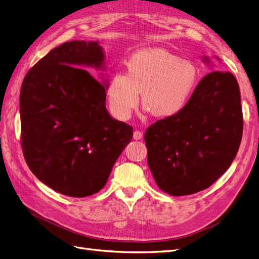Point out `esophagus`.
Instances as JSON below:
<instances>
[{
    "mask_svg": "<svg viewBox=\"0 0 259 259\" xmlns=\"http://www.w3.org/2000/svg\"><path fill=\"white\" fill-rule=\"evenodd\" d=\"M133 136H134L135 140H139V139L143 138V133L140 132V131H135L134 132V135H133Z\"/></svg>",
    "mask_w": 259,
    "mask_h": 259,
    "instance_id": "1",
    "label": "esophagus"
}]
</instances>
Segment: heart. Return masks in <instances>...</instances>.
I'll use <instances>...</instances> for the list:
<instances>
[{
    "label": "heart",
    "mask_w": 259,
    "mask_h": 259,
    "mask_svg": "<svg viewBox=\"0 0 259 259\" xmlns=\"http://www.w3.org/2000/svg\"><path fill=\"white\" fill-rule=\"evenodd\" d=\"M125 74L114 73L107 83L106 97L111 113L126 120L143 92L146 109L155 116L178 114L189 103L199 81L192 62L162 49L138 51L125 64Z\"/></svg>",
    "instance_id": "b5f03b06"
}]
</instances>
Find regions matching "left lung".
I'll list each match as a JSON object with an SVG mask.
<instances>
[{
  "label": "left lung",
  "mask_w": 259,
  "mask_h": 259,
  "mask_svg": "<svg viewBox=\"0 0 259 259\" xmlns=\"http://www.w3.org/2000/svg\"><path fill=\"white\" fill-rule=\"evenodd\" d=\"M242 133L237 79L230 72L206 74L182 111L156 121L145 133L156 185L175 197L206 189L231 165Z\"/></svg>",
  "instance_id": "obj_1"
}]
</instances>
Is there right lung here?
Segmentation results:
<instances>
[{"instance_id": "right-lung-1", "label": "right lung", "mask_w": 259, "mask_h": 259, "mask_svg": "<svg viewBox=\"0 0 259 259\" xmlns=\"http://www.w3.org/2000/svg\"><path fill=\"white\" fill-rule=\"evenodd\" d=\"M104 64L97 42L59 45L26 74L20 90L21 147L31 171L68 197L105 187L133 127L106 109V88L80 66Z\"/></svg>"}]
</instances>
